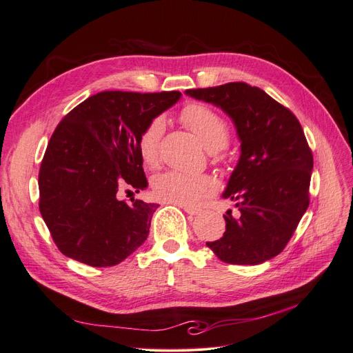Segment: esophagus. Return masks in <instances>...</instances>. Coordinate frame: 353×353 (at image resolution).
Returning a JSON list of instances; mask_svg holds the SVG:
<instances>
[{"label":"esophagus","mask_w":353,"mask_h":353,"mask_svg":"<svg viewBox=\"0 0 353 353\" xmlns=\"http://www.w3.org/2000/svg\"><path fill=\"white\" fill-rule=\"evenodd\" d=\"M181 209H184V212H187L188 215H199L200 213V209L197 208H193V206H185V205H178Z\"/></svg>","instance_id":"esophagus-1"}]
</instances>
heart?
<instances>
[{
    "mask_svg": "<svg viewBox=\"0 0 353 353\" xmlns=\"http://www.w3.org/2000/svg\"><path fill=\"white\" fill-rule=\"evenodd\" d=\"M181 119L193 131L209 152H219L230 140V128L222 116L203 104H188L181 112ZM165 131V121L154 117L138 137V153L147 166H154L159 160L160 141ZM216 188L215 179L205 174L188 175L178 170H168L152 179V190L157 200L174 205L193 206L210 196Z\"/></svg>",
    "mask_w": 353,
    "mask_h": 353,
    "instance_id": "obj_1",
    "label": "heart"
}]
</instances>
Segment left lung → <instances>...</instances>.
Wrapping results in <instances>:
<instances>
[{"label":"left lung","instance_id":"left-lung-1","mask_svg":"<svg viewBox=\"0 0 353 353\" xmlns=\"http://www.w3.org/2000/svg\"><path fill=\"white\" fill-rule=\"evenodd\" d=\"M225 112L236 126L240 157L222 199L225 232L206 245L222 262L259 265L279 254L309 206L314 157L296 116L263 90L244 82L187 90Z\"/></svg>","mask_w":353,"mask_h":353}]
</instances>
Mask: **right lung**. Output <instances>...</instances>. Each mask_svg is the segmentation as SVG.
Returning <instances> with one entry per match:
<instances>
[{
	"label": "right lung",
	"mask_w": 353,
	"mask_h": 353,
	"mask_svg": "<svg viewBox=\"0 0 353 353\" xmlns=\"http://www.w3.org/2000/svg\"><path fill=\"white\" fill-rule=\"evenodd\" d=\"M181 99L178 91H103L68 113L39 169V212L59 250L90 266H113L147 240L157 203L119 200L148 183L138 137Z\"/></svg>",
	"instance_id": "right-lung-1"
}]
</instances>
